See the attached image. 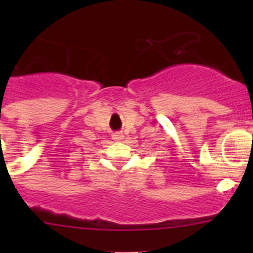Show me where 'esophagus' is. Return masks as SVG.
I'll return each instance as SVG.
<instances>
[{
  "label": "esophagus",
  "mask_w": 253,
  "mask_h": 253,
  "mask_svg": "<svg viewBox=\"0 0 253 253\" xmlns=\"http://www.w3.org/2000/svg\"><path fill=\"white\" fill-rule=\"evenodd\" d=\"M112 138L115 139V141H122L124 139V134L121 133V132H116V133H114V136H112Z\"/></svg>",
  "instance_id": "esophagus-1"
}]
</instances>
